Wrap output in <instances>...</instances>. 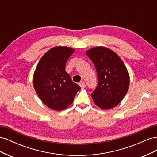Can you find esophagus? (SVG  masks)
Here are the masks:
<instances>
[{"label":"esophagus","mask_w":157,"mask_h":157,"mask_svg":"<svg viewBox=\"0 0 157 157\" xmlns=\"http://www.w3.org/2000/svg\"><path fill=\"white\" fill-rule=\"evenodd\" d=\"M78 84H79V86H80V88H84L85 87V83H84V81L80 82Z\"/></svg>","instance_id":"34e87169"}]
</instances>
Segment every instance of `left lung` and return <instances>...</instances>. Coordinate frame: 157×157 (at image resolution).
I'll return each mask as SVG.
<instances>
[{"label":"left lung","mask_w":157,"mask_h":157,"mask_svg":"<svg viewBox=\"0 0 157 157\" xmlns=\"http://www.w3.org/2000/svg\"><path fill=\"white\" fill-rule=\"evenodd\" d=\"M97 71L98 85L91 94L93 101L101 109L118 105L130 85L128 69L118 55L105 46H96L86 51Z\"/></svg>","instance_id":"left-lung-1"}]
</instances>
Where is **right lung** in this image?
I'll list each match as a JSON object with an SVG mask.
<instances>
[{
	"label": "right lung",
	"instance_id": "obj_1",
	"mask_svg": "<svg viewBox=\"0 0 157 157\" xmlns=\"http://www.w3.org/2000/svg\"><path fill=\"white\" fill-rule=\"evenodd\" d=\"M75 50L63 46L53 47L42 56L33 74L36 93L45 105L63 111L73 102L80 90L65 71V64Z\"/></svg>",
	"mask_w": 157,
	"mask_h": 157
}]
</instances>
